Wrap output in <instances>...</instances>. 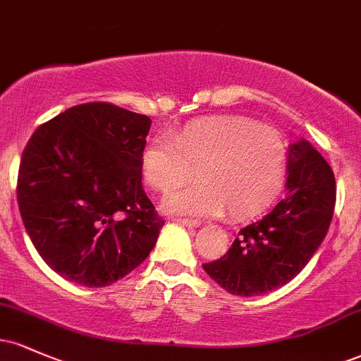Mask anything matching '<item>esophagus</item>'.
Masks as SVG:
<instances>
[{"instance_id":"1","label":"esophagus","mask_w":361,"mask_h":361,"mask_svg":"<svg viewBox=\"0 0 361 361\" xmlns=\"http://www.w3.org/2000/svg\"><path fill=\"white\" fill-rule=\"evenodd\" d=\"M173 221L178 222V224H183V226H186V227H197V226H200V222H198V221H195V219L175 217V219H173Z\"/></svg>"}]
</instances>
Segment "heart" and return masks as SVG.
Returning a JSON list of instances; mask_svg holds the SVG:
<instances>
[{"label":"heart","instance_id":"obj_1","mask_svg":"<svg viewBox=\"0 0 361 361\" xmlns=\"http://www.w3.org/2000/svg\"><path fill=\"white\" fill-rule=\"evenodd\" d=\"M140 169L157 193L175 192L197 173L200 183L164 202L168 212L209 217L227 210L229 217L246 219L280 192L287 147L275 128L243 117H214L188 123L171 140H149Z\"/></svg>","mask_w":361,"mask_h":361}]
</instances>
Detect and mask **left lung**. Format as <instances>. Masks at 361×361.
<instances>
[{
  "mask_svg": "<svg viewBox=\"0 0 361 361\" xmlns=\"http://www.w3.org/2000/svg\"><path fill=\"white\" fill-rule=\"evenodd\" d=\"M287 193L270 214L239 231L221 259L205 263L210 279L233 295L252 297L295 279L321 246L336 204V181L305 139L288 146Z\"/></svg>",
  "mask_w": 361,
  "mask_h": 361,
  "instance_id": "1",
  "label": "left lung"
}]
</instances>
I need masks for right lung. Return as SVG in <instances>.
<instances>
[{
  "instance_id": "add662e5",
  "label": "right lung",
  "mask_w": 361,
  "mask_h": 361,
  "mask_svg": "<svg viewBox=\"0 0 361 361\" xmlns=\"http://www.w3.org/2000/svg\"><path fill=\"white\" fill-rule=\"evenodd\" d=\"M147 115L82 103L45 122L22 154L20 215L54 271L106 287L139 267L164 221L142 188Z\"/></svg>"
}]
</instances>
